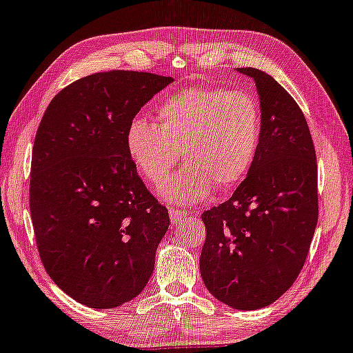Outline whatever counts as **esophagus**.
<instances>
[{
    "label": "esophagus",
    "instance_id": "obj_1",
    "mask_svg": "<svg viewBox=\"0 0 353 353\" xmlns=\"http://www.w3.org/2000/svg\"><path fill=\"white\" fill-rule=\"evenodd\" d=\"M169 216H171V221L172 225H182L184 223V220L187 216H189V213L184 212V210L181 208H169Z\"/></svg>",
    "mask_w": 353,
    "mask_h": 353
}]
</instances>
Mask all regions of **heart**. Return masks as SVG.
Segmentation results:
<instances>
[{
  "label": "heart",
  "mask_w": 353,
  "mask_h": 353,
  "mask_svg": "<svg viewBox=\"0 0 353 353\" xmlns=\"http://www.w3.org/2000/svg\"><path fill=\"white\" fill-rule=\"evenodd\" d=\"M159 125L135 119L127 130V150L145 181L161 187L181 161H189L161 189L169 202L192 205L213 187L238 185L251 169L261 140V112L248 92L190 88L158 110Z\"/></svg>",
  "instance_id": "b5f03b06"
}]
</instances>
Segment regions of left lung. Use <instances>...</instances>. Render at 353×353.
<instances>
[{"label": "left lung", "mask_w": 353, "mask_h": 353, "mask_svg": "<svg viewBox=\"0 0 353 353\" xmlns=\"http://www.w3.org/2000/svg\"><path fill=\"white\" fill-rule=\"evenodd\" d=\"M238 71L256 81L261 140L231 199L202 213L200 275L216 300L252 311L279 300L305 265L318 223V164L295 99L264 71Z\"/></svg>", "instance_id": "1"}]
</instances>
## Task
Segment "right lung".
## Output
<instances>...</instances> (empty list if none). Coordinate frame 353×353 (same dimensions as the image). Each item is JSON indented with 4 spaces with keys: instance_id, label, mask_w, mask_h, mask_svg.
Returning <instances> with one entry per match:
<instances>
[{
    "instance_id": "obj_1",
    "label": "right lung",
    "mask_w": 353,
    "mask_h": 353,
    "mask_svg": "<svg viewBox=\"0 0 353 353\" xmlns=\"http://www.w3.org/2000/svg\"><path fill=\"white\" fill-rule=\"evenodd\" d=\"M174 78L114 70L61 89L40 120L29 207L39 256L66 295L109 310L146 287L169 228L127 150L140 109Z\"/></svg>"
}]
</instances>
